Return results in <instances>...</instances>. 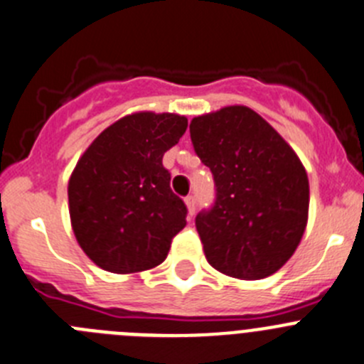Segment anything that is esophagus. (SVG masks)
<instances>
[{
  "mask_svg": "<svg viewBox=\"0 0 364 364\" xmlns=\"http://www.w3.org/2000/svg\"><path fill=\"white\" fill-rule=\"evenodd\" d=\"M186 207H188V216L193 218V214H195V209H196L195 196H188V198H186Z\"/></svg>",
  "mask_w": 364,
  "mask_h": 364,
  "instance_id": "esophagus-1",
  "label": "esophagus"
}]
</instances>
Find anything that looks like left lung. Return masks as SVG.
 I'll return each mask as SVG.
<instances>
[{
    "instance_id": "8db88e82",
    "label": "left lung",
    "mask_w": 364,
    "mask_h": 364,
    "mask_svg": "<svg viewBox=\"0 0 364 364\" xmlns=\"http://www.w3.org/2000/svg\"><path fill=\"white\" fill-rule=\"evenodd\" d=\"M189 132L216 184L214 207L195 220L207 262L241 280L273 275L295 254L307 227L309 178L302 161L250 107L193 117Z\"/></svg>"
}]
</instances>
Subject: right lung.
I'll return each mask as SVG.
<instances>
[{"mask_svg":"<svg viewBox=\"0 0 364 364\" xmlns=\"http://www.w3.org/2000/svg\"><path fill=\"white\" fill-rule=\"evenodd\" d=\"M186 128L188 117L180 114H128L107 127L76 162L68 184L71 227L102 269L139 273L168 257L188 209L169 188L162 157Z\"/></svg>","mask_w":364,"mask_h":364,"instance_id":"1","label":"right lung"}]
</instances>
